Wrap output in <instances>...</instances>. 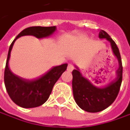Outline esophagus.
I'll list each match as a JSON object with an SVG mask.
<instances>
[{
	"label": "esophagus",
	"mask_w": 130,
	"mask_h": 130,
	"mask_svg": "<svg viewBox=\"0 0 130 130\" xmlns=\"http://www.w3.org/2000/svg\"><path fill=\"white\" fill-rule=\"evenodd\" d=\"M73 69H74L73 65H72V64H69V65H68V68H67V70H68V71H70H70H72V70H73Z\"/></svg>",
	"instance_id": "34e87169"
}]
</instances>
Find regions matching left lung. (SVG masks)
Returning <instances> with one entry per match:
<instances>
[{
	"mask_svg": "<svg viewBox=\"0 0 130 130\" xmlns=\"http://www.w3.org/2000/svg\"><path fill=\"white\" fill-rule=\"evenodd\" d=\"M99 37L101 39L106 38L109 41L112 51L118 59L119 67L117 72V78L104 88H98L92 85L87 79L83 78L78 68L73 70L72 85L75 101L80 108L91 113L104 110L115 101L122 80L123 68L119 48L105 31H100Z\"/></svg>",
	"mask_w": 130,
	"mask_h": 130,
	"instance_id": "left-lung-1",
	"label": "left lung"
}]
</instances>
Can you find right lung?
<instances>
[{
	"label": "right lung",
	"instance_id": "right-lung-1",
	"mask_svg": "<svg viewBox=\"0 0 130 130\" xmlns=\"http://www.w3.org/2000/svg\"><path fill=\"white\" fill-rule=\"evenodd\" d=\"M56 26H31L18 34L10 45L4 71V83L6 91L16 104L23 108H34L42 105L48 99L54 85L67 69L68 64L52 68L47 73L34 80H25L15 75L8 68V60L13 45L16 39L25 35H32L37 38L47 37L53 34Z\"/></svg>",
	"mask_w": 130,
	"mask_h": 130
}]
</instances>
